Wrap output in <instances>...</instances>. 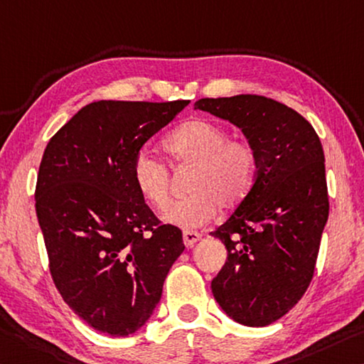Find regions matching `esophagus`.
I'll return each mask as SVG.
<instances>
[{"instance_id": "1", "label": "esophagus", "mask_w": 364, "mask_h": 364, "mask_svg": "<svg viewBox=\"0 0 364 364\" xmlns=\"http://www.w3.org/2000/svg\"><path fill=\"white\" fill-rule=\"evenodd\" d=\"M199 240H200V235L198 232H191V230H186V232H183V241H184V246H186V247H193Z\"/></svg>"}]
</instances>
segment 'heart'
Instances as JSON below:
<instances>
[{
  "instance_id": "b5f03b06",
  "label": "heart",
  "mask_w": 364,
  "mask_h": 364,
  "mask_svg": "<svg viewBox=\"0 0 364 364\" xmlns=\"http://www.w3.org/2000/svg\"><path fill=\"white\" fill-rule=\"evenodd\" d=\"M164 151L171 168L191 166L186 198L164 213L165 222L180 228H196L215 217L218 209L233 210L255 188L259 155L246 137H232L225 126L207 118L184 121L170 132ZM137 193L155 210H165L171 199V175L164 161L146 151L132 161Z\"/></svg>"
}]
</instances>
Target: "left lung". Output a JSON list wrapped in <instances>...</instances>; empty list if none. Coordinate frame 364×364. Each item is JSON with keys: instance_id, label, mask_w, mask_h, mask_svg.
<instances>
[{"instance_id": "8db88e82", "label": "left lung", "mask_w": 364, "mask_h": 364, "mask_svg": "<svg viewBox=\"0 0 364 364\" xmlns=\"http://www.w3.org/2000/svg\"><path fill=\"white\" fill-rule=\"evenodd\" d=\"M194 108L236 124L257 149L255 188L212 232L228 252L212 293L240 324L269 326L313 280L328 217L322 144L309 121L264 95L200 99Z\"/></svg>"}]
</instances>
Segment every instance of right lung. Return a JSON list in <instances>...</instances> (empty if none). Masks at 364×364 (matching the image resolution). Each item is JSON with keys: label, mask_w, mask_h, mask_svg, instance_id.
Returning a JSON list of instances; mask_svg holds the SVG:
<instances>
[{"label": "right lung", "mask_w": 364, "mask_h": 364, "mask_svg": "<svg viewBox=\"0 0 364 364\" xmlns=\"http://www.w3.org/2000/svg\"><path fill=\"white\" fill-rule=\"evenodd\" d=\"M189 100H100L51 137L40 161L36 210L56 290L95 331L126 337L146 324L184 251L132 181V161Z\"/></svg>", "instance_id": "right-lung-1"}]
</instances>
